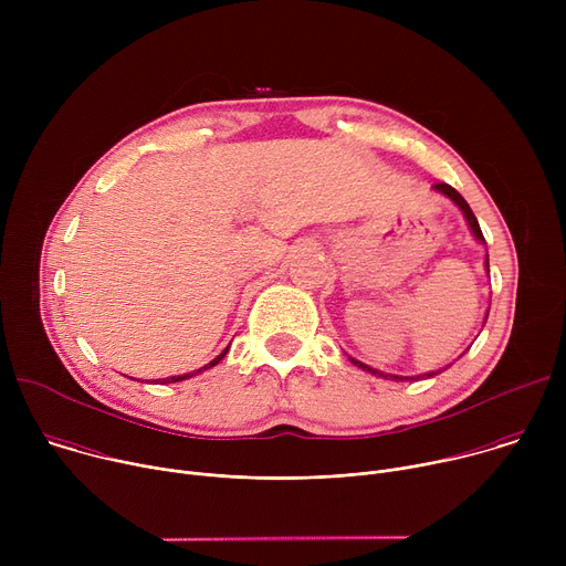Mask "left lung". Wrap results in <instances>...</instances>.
I'll return each mask as SVG.
<instances>
[{
	"instance_id": "8db88e82",
	"label": "left lung",
	"mask_w": 566,
	"mask_h": 566,
	"mask_svg": "<svg viewBox=\"0 0 566 566\" xmlns=\"http://www.w3.org/2000/svg\"><path fill=\"white\" fill-rule=\"evenodd\" d=\"M432 188H434V190H439V192H443L448 199H452V201H454V203L461 208V212H463V217L468 219V223H470L472 232L476 234V239H479V241H483V244H486V239H483V232H481V226H479V221H476V217H474V212H472L470 203L465 201V197H463V195H461L457 188H452L450 184H443V181H437V184H432ZM489 266H491V264H489V253H486V269H489ZM486 317H489V313H486ZM358 367H363V369H365V365H363V363H360ZM367 371L376 374V371H374V369H369V367H367ZM380 376H382V374H380ZM428 376H432V374H428ZM394 378H398V376H394Z\"/></svg>"
}]
</instances>
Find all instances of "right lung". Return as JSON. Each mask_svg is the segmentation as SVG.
<instances>
[{
  "instance_id": "obj_1",
  "label": "right lung",
  "mask_w": 566,
  "mask_h": 566,
  "mask_svg": "<svg viewBox=\"0 0 566 566\" xmlns=\"http://www.w3.org/2000/svg\"><path fill=\"white\" fill-rule=\"evenodd\" d=\"M226 352H228V349H226ZM226 352H223V354H221V356H217V358H214V360H212V363H208V365H206V367H201V369H208V367H214V365H217V363H219V360H221V358H223V356H226ZM201 369H197V371H201ZM184 378H190V374H186V376H172V378H168V382H170V380H172V382H177V380H184ZM164 382H166V378H164Z\"/></svg>"
}]
</instances>
